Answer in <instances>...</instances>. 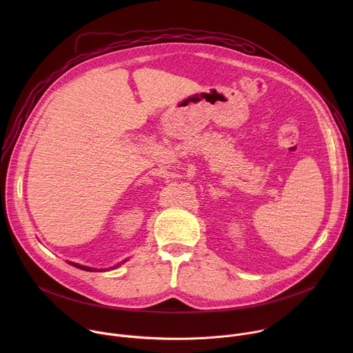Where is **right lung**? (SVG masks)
Here are the masks:
<instances>
[{"label": "right lung", "instance_id": "add662e5", "mask_svg": "<svg viewBox=\"0 0 353 353\" xmlns=\"http://www.w3.org/2000/svg\"><path fill=\"white\" fill-rule=\"evenodd\" d=\"M72 264V263H71ZM74 267H78V268H81V270H85V271H92V268H89V267H83V265H78V264H72ZM94 271V270H93Z\"/></svg>", "mask_w": 353, "mask_h": 353}]
</instances>
